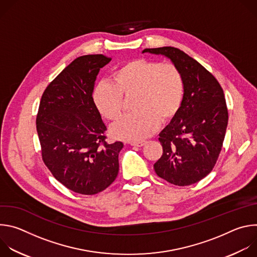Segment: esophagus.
<instances>
[{
    "mask_svg": "<svg viewBox=\"0 0 257 257\" xmlns=\"http://www.w3.org/2000/svg\"><path fill=\"white\" fill-rule=\"evenodd\" d=\"M145 142H146V141H144V140H142V141H133V142H131L130 144H131L132 146H137V148H141V146H143V145L145 144Z\"/></svg>",
    "mask_w": 257,
    "mask_h": 257,
    "instance_id": "1",
    "label": "esophagus"
}]
</instances>
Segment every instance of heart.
Returning a JSON list of instances; mask_svg holds the SVG:
<instances>
[{"label": "heart", "instance_id": "1", "mask_svg": "<svg viewBox=\"0 0 257 257\" xmlns=\"http://www.w3.org/2000/svg\"><path fill=\"white\" fill-rule=\"evenodd\" d=\"M134 94L131 108L111 127L117 139L136 141L153 134L159 123L174 118L184 95V80L173 63L135 59L118 67L111 82H99L93 90V101L99 114L118 119L123 109V96Z\"/></svg>", "mask_w": 257, "mask_h": 257}]
</instances>
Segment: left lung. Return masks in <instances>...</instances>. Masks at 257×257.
<instances>
[{
  "instance_id": "1",
  "label": "left lung",
  "mask_w": 257,
  "mask_h": 257,
  "mask_svg": "<svg viewBox=\"0 0 257 257\" xmlns=\"http://www.w3.org/2000/svg\"><path fill=\"white\" fill-rule=\"evenodd\" d=\"M142 53L168 57L184 80L181 106L160 133L163 155L154 165L155 171L171 184H194L212 171L222 151L229 117L223 88L209 71L177 48Z\"/></svg>"
}]
</instances>
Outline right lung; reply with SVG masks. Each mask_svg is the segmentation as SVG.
Masks as SVG:
<instances>
[{"mask_svg":"<svg viewBox=\"0 0 257 257\" xmlns=\"http://www.w3.org/2000/svg\"><path fill=\"white\" fill-rule=\"evenodd\" d=\"M111 60L75 59L47 86L36 116L45 165L66 188L83 195L101 192L119 172L123 143L105 141L106 127L92 98L99 69Z\"/></svg>","mask_w":257,"mask_h":257,"instance_id":"add662e5","label":"right lung"}]
</instances>
